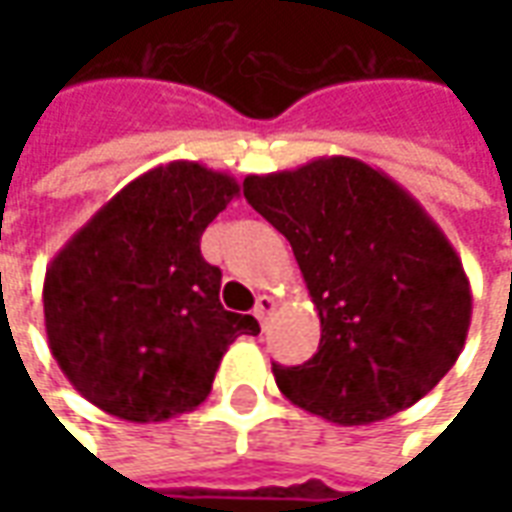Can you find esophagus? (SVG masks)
Wrapping results in <instances>:
<instances>
[{"instance_id": "34e87169", "label": "esophagus", "mask_w": 512, "mask_h": 512, "mask_svg": "<svg viewBox=\"0 0 512 512\" xmlns=\"http://www.w3.org/2000/svg\"><path fill=\"white\" fill-rule=\"evenodd\" d=\"M274 310H277V299H271V296H260L255 304V318L260 323H266L271 315H274Z\"/></svg>"}]
</instances>
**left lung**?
I'll return each mask as SVG.
<instances>
[{"label":"left lung","instance_id":"8db88e82","mask_svg":"<svg viewBox=\"0 0 512 512\" xmlns=\"http://www.w3.org/2000/svg\"><path fill=\"white\" fill-rule=\"evenodd\" d=\"M244 197L293 246L321 318L304 365H274L282 395L337 425L414 406L450 373L472 288L450 238L400 183L351 156L246 175Z\"/></svg>","mask_w":512,"mask_h":512}]
</instances>
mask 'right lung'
I'll return each instance as SVG.
<instances>
[{"label":"right lung","instance_id":"right-lung-1","mask_svg":"<svg viewBox=\"0 0 512 512\" xmlns=\"http://www.w3.org/2000/svg\"><path fill=\"white\" fill-rule=\"evenodd\" d=\"M241 194L197 161L147 169L54 255L43 279L51 356L73 389L128 422H164L211 395L222 356L252 315L219 301L205 227Z\"/></svg>","mask_w":512,"mask_h":512}]
</instances>
